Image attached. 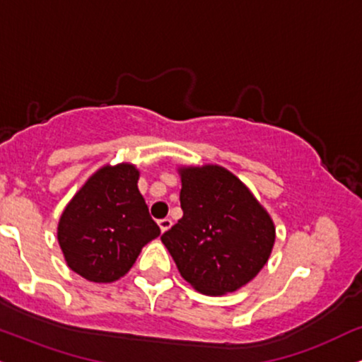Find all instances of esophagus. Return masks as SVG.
<instances>
[{"mask_svg":"<svg viewBox=\"0 0 362 362\" xmlns=\"http://www.w3.org/2000/svg\"><path fill=\"white\" fill-rule=\"evenodd\" d=\"M173 226V221L169 218H164V220H159V228L160 233H166V231Z\"/></svg>","mask_w":362,"mask_h":362,"instance_id":"esophagus-1","label":"esophagus"}]
</instances>
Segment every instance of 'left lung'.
<instances>
[{"label":"left lung","mask_w":362,"mask_h":362,"mask_svg":"<svg viewBox=\"0 0 362 362\" xmlns=\"http://www.w3.org/2000/svg\"><path fill=\"white\" fill-rule=\"evenodd\" d=\"M182 218L160 236L182 279L206 296L242 288L269 262L275 225L233 173L218 164L177 168Z\"/></svg>","instance_id":"8db88e82"}]
</instances>
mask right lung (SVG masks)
Here are the masks:
<instances>
[{"mask_svg":"<svg viewBox=\"0 0 362 362\" xmlns=\"http://www.w3.org/2000/svg\"><path fill=\"white\" fill-rule=\"evenodd\" d=\"M131 163L97 169L66 204L57 238L66 265L95 284H110L131 270L141 250L160 235L137 188Z\"/></svg>","mask_w":362,"mask_h":362,"instance_id":"right-lung-1","label":"right lung"}]
</instances>
